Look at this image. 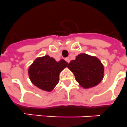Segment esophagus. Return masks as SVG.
Segmentation results:
<instances>
[{"label": "esophagus", "mask_w": 127, "mask_h": 127, "mask_svg": "<svg viewBox=\"0 0 127 127\" xmlns=\"http://www.w3.org/2000/svg\"><path fill=\"white\" fill-rule=\"evenodd\" d=\"M65 60H66V61L67 63H70V58H69V57H67V58H66Z\"/></svg>", "instance_id": "34e87169"}]
</instances>
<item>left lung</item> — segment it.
<instances>
[{
	"mask_svg": "<svg viewBox=\"0 0 127 127\" xmlns=\"http://www.w3.org/2000/svg\"><path fill=\"white\" fill-rule=\"evenodd\" d=\"M68 68L73 73L81 87L87 89L95 87L104 77V66L97 57L80 54L75 60L68 64Z\"/></svg>",
	"mask_w": 127,
	"mask_h": 127,
	"instance_id": "obj_1",
	"label": "left lung"
}]
</instances>
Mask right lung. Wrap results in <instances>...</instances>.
<instances>
[{
    "mask_svg": "<svg viewBox=\"0 0 127 127\" xmlns=\"http://www.w3.org/2000/svg\"><path fill=\"white\" fill-rule=\"evenodd\" d=\"M68 63L63 59L56 61L49 55L37 57L28 68V75L35 86L51 92L59 81V73Z\"/></svg>",
    "mask_w": 127,
    "mask_h": 127,
    "instance_id": "1",
    "label": "right lung"
}]
</instances>
